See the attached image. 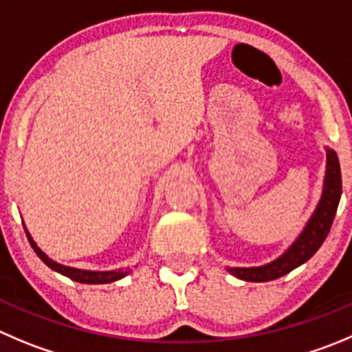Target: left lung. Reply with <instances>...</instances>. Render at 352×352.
Returning a JSON list of instances; mask_svg holds the SVG:
<instances>
[{
	"instance_id": "8db88e82",
	"label": "left lung",
	"mask_w": 352,
	"mask_h": 352,
	"mask_svg": "<svg viewBox=\"0 0 352 352\" xmlns=\"http://www.w3.org/2000/svg\"><path fill=\"white\" fill-rule=\"evenodd\" d=\"M340 195H342V178H340L339 157L333 150L327 148V174H324L323 195L299 239L282 257L273 263L257 267H228L230 273L245 282H270V280L280 278L306 263L314 256V252L320 249L321 243L329 235L337 207H339Z\"/></svg>"
}]
</instances>
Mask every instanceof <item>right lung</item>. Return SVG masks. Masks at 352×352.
<instances>
[{"instance_id":"1","label":"right lung","mask_w":352,"mask_h":352,"mask_svg":"<svg viewBox=\"0 0 352 352\" xmlns=\"http://www.w3.org/2000/svg\"><path fill=\"white\" fill-rule=\"evenodd\" d=\"M28 233V239H29V243H31V247L34 249V252L38 254L39 259L43 261V263L46 264V266H50L52 270L58 271V273L65 274L67 278L74 280V282H79V283H110V282H116V280H120L122 276H126V274L129 273V267H124V270H117V271H86V270H76V267H69V266H62V264L55 263L53 259H50L48 256H46L45 252H43L41 249H39L38 245H36V242L32 240V236Z\"/></svg>"}]
</instances>
